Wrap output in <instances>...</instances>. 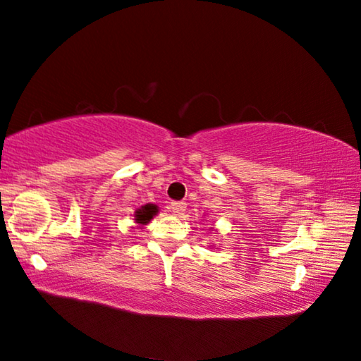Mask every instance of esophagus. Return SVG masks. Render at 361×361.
I'll return each instance as SVG.
<instances>
[{
  "label": "esophagus",
  "mask_w": 361,
  "mask_h": 361,
  "mask_svg": "<svg viewBox=\"0 0 361 361\" xmlns=\"http://www.w3.org/2000/svg\"><path fill=\"white\" fill-rule=\"evenodd\" d=\"M170 209H171V212H173L175 216H181L183 212L186 211V202H183V201H173L170 204Z\"/></svg>",
  "instance_id": "1"
}]
</instances>
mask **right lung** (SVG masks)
<instances>
[{
	"label": "right lung",
	"instance_id": "add662e5",
	"mask_svg": "<svg viewBox=\"0 0 361 361\" xmlns=\"http://www.w3.org/2000/svg\"><path fill=\"white\" fill-rule=\"evenodd\" d=\"M157 212H159V209H157L155 204H145L142 206L140 209H137L135 221L139 222V224H147V222H149Z\"/></svg>",
	"mask_w": 361,
	"mask_h": 361
}]
</instances>
